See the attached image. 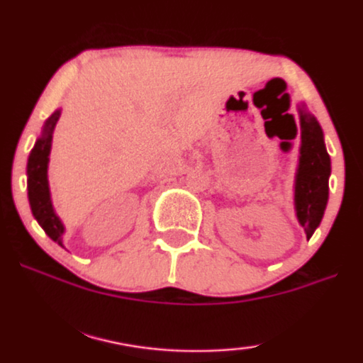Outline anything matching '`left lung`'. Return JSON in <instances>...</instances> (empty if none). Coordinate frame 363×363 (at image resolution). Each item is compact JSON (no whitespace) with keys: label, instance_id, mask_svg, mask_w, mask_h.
Instances as JSON below:
<instances>
[{"label":"left lung","instance_id":"8db88e82","mask_svg":"<svg viewBox=\"0 0 363 363\" xmlns=\"http://www.w3.org/2000/svg\"><path fill=\"white\" fill-rule=\"evenodd\" d=\"M296 110L300 116V155L294 183V206L296 220L310 238L325 213L332 167L322 126L303 103Z\"/></svg>","mask_w":363,"mask_h":363}]
</instances>
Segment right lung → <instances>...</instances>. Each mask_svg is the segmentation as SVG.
<instances>
[{
    "label": "right lung",
    "mask_w": 363,
    "mask_h": 363,
    "mask_svg": "<svg viewBox=\"0 0 363 363\" xmlns=\"http://www.w3.org/2000/svg\"><path fill=\"white\" fill-rule=\"evenodd\" d=\"M61 116V108H58L48 120L45 121L41 135L38 136L35 147H33L26 164L28 177V200H30L31 213L45 230L48 237L63 247L65 225L56 215L51 201L50 182H48V163L51 153V143H53V131Z\"/></svg>",
    "instance_id": "right-lung-1"
}]
</instances>
